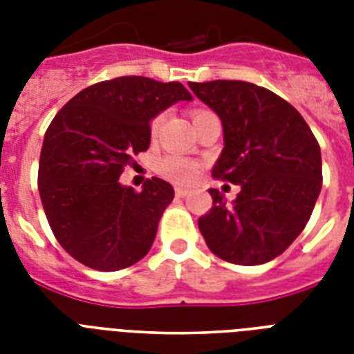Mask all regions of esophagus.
Wrapping results in <instances>:
<instances>
[{
	"instance_id": "obj_1",
	"label": "esophagus",
	"mask_w": 354,
	"mask_h": 354,
	"mask_svg": "<svg viewBox=\"0 0 354 354\" xmlns=\"http://www.w3.org/2000/svg\"><path fill=\"white\" fill-rule=\"evenodd\" d=\"M187 194H189L187 189H183V187H178L176 189V196H178V198H183V196H187Z\"/></svg>"
}]
</instances>
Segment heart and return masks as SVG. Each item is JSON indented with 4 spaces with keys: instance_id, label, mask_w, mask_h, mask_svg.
Segmentation results:
<instances>
[{
    "instance_id": "heart-1",
    "label": "heart",
    "mask_w": 354,
    "mask_h": 354,
    "mask_svg": "<svg viewBox=\"0 0 354 354\" xmlns=\"http://www.w3.org/2000/svg\"><path fill=\"white\" fill-rule=\"evenodd\" d=\"M205 113H211V112H205V110H196L193 113V119L204 118ZM161 124V115L152 121V133L158 132V128ZM158 172H160L161 176L167 178V180H171L174 183H180V185H187V183H193L198 176V165L194 163V161L187 160V158H183V156H176V154H171V156H165V158H161L158 161Z\"/></svg>"
}]
</instances>
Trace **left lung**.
Listing matches in <instances>:
<instances>
[{
	"mask_svg": "<svg viewBox=\"0 0 354 354\" xmlns=\"http://www.w3.org/2000/svg\"><path fill=\"white\" fill-rule=\"evenodd\" d=\"M221 118L224 149L213 176L239 185L233 202L209 189L198 218L205 244L227 263L255 266L285 252L305 230L322 191V152L301 113L244 80L189 82Z\"/></svg>",
	"mask_w": 354,
	"mask_h": 354,
	"instance_id": "1",
	"label": "left lung"
}]
</instances>
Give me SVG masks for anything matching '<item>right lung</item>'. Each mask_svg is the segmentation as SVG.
I'll return each mask as SVG.
<instances>
[{
	"label": "right lung",
	"instance_id": "1",
	"mask_svg": "<svg viewBox=\"0 0 354 354\" xmlns=\"http://www.w3.org/2000/svg\"><path fill=\"white\" fill-rule=\"evenodd\" d=\"M178 101H193L180 82L119 77L77 93L51 121L38 191L57 241L79 263L115 272L149 253L174 189L152 178L136 193L119 176L149 149L150 121Z\"/></svg>",
	"mask_w": 354,
	"mask_h": 354
}]
</instances>
